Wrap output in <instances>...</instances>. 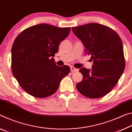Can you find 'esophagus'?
<instances>
[{"instance_id": "esophagus-1", "label": "esophagus", "mask_w": 132, "mask_h": 132, "mask_svg": "<svg viewBox=\"0 0 132 132\" xmlns=\"http://www.w3.org/2000/svg\"><path fill=\"white\" fill-rule=\"evenodd\" d=\"M70 70L72 71V72H77V71H78V69H76V68H74V67L71 66L70 67Z\"/></svg>"}]
</instances>
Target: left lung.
<instances>
[{"instance_id": "8db88e82", "label": "left lung", "mask_w": 132, "mask_h": 132, "mask_svg": "<svg viewBox=\"0 0 132 132\" xmlns=\"http://www.w3.org/2000/svg\"><path fill=\"white\" fill-rule=\"evenodd\" d=\"M72 31L93 62L91 70L79 69L83 80L76 84L77 90L92 99L103 97L115 86L125 70L122 40L112 29L96 23L73 27Z\"/></svg>"}]
</instances>
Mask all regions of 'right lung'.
<instances>
[{"instance_id":"right-lung-1","label":"right lung","mask_w":132,"mask_h":132,"mask_svg":"<svg viewBox=\"0 0 132 132\" xmlns=\"http://www.w3.org/2000/svg\"><path fill=\"white\" fill-rule=\"evenodd\" d=\"M70 28H59L42 23L22 31L12 48V70L22 88L35 97L55 93L62 79L70 72L69 66H57L53 57Z\"/></svg>"}]
</instances>
